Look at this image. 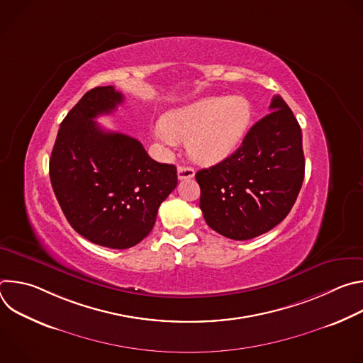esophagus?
<instances>
[{
	"label": "esophagus",
	"mask_w": 363,
	"mask_h": 363,
	"mask_svg": "<svg viewBox=\"0 0 363 363\" xmlns=\"http://www.w3.org/2000/svg\"><path fill=\"white\" fill-rule=\"evenodd\" d=\"M195 175V169L192 167H184L179 165L178 167V179L184 181V179H191Z\"/></svg>",
	"instance_id": "esophagus-1"
}]
</instances>
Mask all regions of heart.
Segmentation results:
<instances>
[{
	"instance_id": "obj_1",
	"label": "heart",
	"mask_w": 363,
	"mask_h": 363,
	"mask_svg": "<svg viewBox=\"0 0 363 363\" xmlns=\"http://www.w3.org/2000/svg\"><path fill=\"white\" fill-rule=\"evenodd\" d=\"M250 119L251 109L242 97H205L169 111L153 135L169 147L177 140H188L195 161L216 164L240 143Z\"/></svg>"
}]
</instances>
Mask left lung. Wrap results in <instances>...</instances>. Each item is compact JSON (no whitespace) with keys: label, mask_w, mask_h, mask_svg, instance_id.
I'll list each match as a JSON object with an SVG mask.
<instances>
[{"label":"left lung","mask_w":363,"mask_h":363,"mask_svg":"<svg viewBox=\"0 0 363 363\" xmlns=\"http://www.w3.org/2000/svg\"><path fill=\"white\" fill-rule=\"evenodd\" d=\"M270 111L233 155L195 174L206 224L231 240H250L280 224L303 184L300 125L280 96Z\"/></svg>","instance_id":"obj_1"}]
</instances>
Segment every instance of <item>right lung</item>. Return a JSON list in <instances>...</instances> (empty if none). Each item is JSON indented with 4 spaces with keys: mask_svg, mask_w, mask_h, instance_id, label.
<instances>
[{
    "mask_svg": "<svg viewBox=\"0 0 363 363\" xmlns=\"http://www.w3.org/2000/svg\"><path fill=\"white\" fill-rule=\"evenodd\" d=\"M123 101L113 86L89 90L60 125L50 181L76 233L116 250L140 242L178 185L177 168L153 161L139 140L103 130L94 119Z\"/></svg>",
    "mask_w": 363,
    "mask_h": 363,
    "instance_id": "obj_1",
    "label": "right lung"
}]
</instances>
